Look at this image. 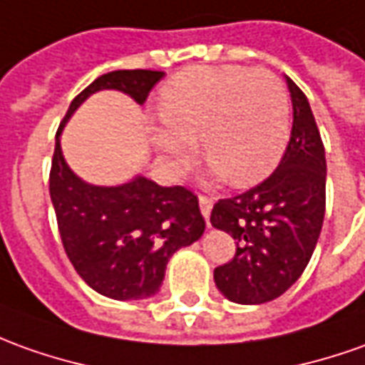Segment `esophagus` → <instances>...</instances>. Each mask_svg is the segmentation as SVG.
Wrapping results in <instances>:
<instances>
[{
	"instance_id": "esophagus-1",
	"label": "esophagus",
	"mask_w": 365,
	"mask_h": 365,
	"mask_svg": "<svg viewBox=\"0 0 365 365\" xmlns=\"http://www.w3.org/2000/svg\"><path fill=\"white\" fill-rule=\"evenodd\" d=\"M198 205H200V212L205 216L208 225V218H210V210H212V198L210 197H198Z\"/></svg>"
}]
</instances>
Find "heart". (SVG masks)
Returning <instances> with one entry per match:
<instances>
[{
    "mask_svg": "<svg viewBox=\"0 0 365 365\" xmlns=\"http://www.w3.org/2000/svg\"><path fill=\"white\" fill-rule=\"evenodd\" d=\"M160 127L150 143L175 170L197 155V137L216 178L258 182L280 163L290 139V99L266 69L190 67L160 87Z\"/></svg>",
    "mask_w": 365,
    "mask_h": 365,
    "instance_id": "obj_1",
    "label": "heart"
}]
</instances>
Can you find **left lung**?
<instances>
[{"label": "left lung", "mask_w": 365, "mask_h": 365, "mask_svg": "<svg viewBox=\"0 0 365 365\" xmlns=\"http://www.w3.org/2000/svg\"><path fill=\"white\" fill-rule=\"evenodd\" d=\"M292 99V133L280 165L258 187L218 200L210 222L236 240V255L215 268L216 288L236 304L282 296L312 258L326 210V153L310 103L284 77Z\"/></svg>", "instance_id": "8db88e82"}]
</instances>
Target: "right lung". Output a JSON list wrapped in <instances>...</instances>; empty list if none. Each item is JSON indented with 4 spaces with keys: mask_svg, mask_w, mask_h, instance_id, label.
Masks as SVG:
<instances>
[{
    "mask_svg": "<svg viewBox=\"0 0 365 365\" xmlns=\"http://www.w3.org/2000/svg\"><path fill=\"white\" fill-rule=\"evenodd\" d=\"M163 71H110L69 105L55 137L49 195L65 252L95 292L113 300H145L160 290L170 256L205 232L198 198L182 187H160L137 175L101 187L75 175L61 150L65 123L91 95L120 91L143 105Z\"/></svg>",
    "mask_w": 365,
    "mask_h": 365,
    "instance_id": "add662e5",
    "label": "right lung"
}]
</instances>
